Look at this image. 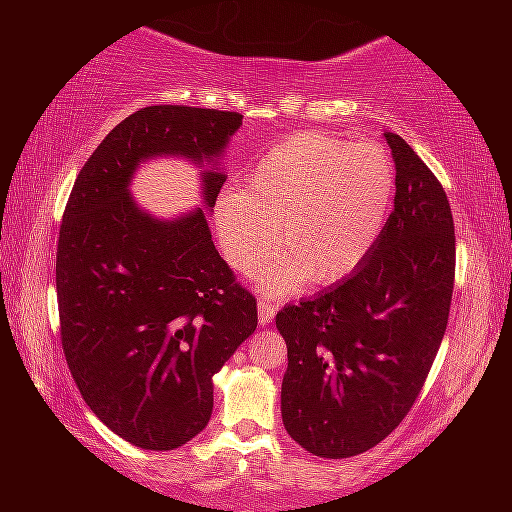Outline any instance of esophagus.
<instances>
[{"label": "esophagus", "instance_id": "esophagus-1", "mask_svg": "<svg viewBox=\"0 0 512 512\" xmlns=\"http://www.w3.org/2000/svg\"><path fill=\"white\" fill-rule=\"evenodd\" d=\"M277 310H279V303H275V300L270 298H261L258 300V321H261L263 326L270 324V321L275 319Z\"/></svg>", "mask_w": 512, "mask_h": 512}]
</instances>
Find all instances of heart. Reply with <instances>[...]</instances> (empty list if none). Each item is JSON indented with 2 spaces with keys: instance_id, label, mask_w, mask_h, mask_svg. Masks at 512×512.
Returning a JSON list of instances; mask_svg holds the SVG:
<instances>
[{
  "instance_id": "heart-1",
  "label": "heart",
  "mask_w": 512,
  "mask_h": 512,
  "mask_svg": "<svg viewBox=\"0 0 512 512\" xmlns=\"http://www.w3.org/2000/svg\"><path fill=\"white\" fill-rule=\"evenodd\" d=\"M394 193L396 170L382 146L300 132L258 160L247 188L219 195L216 235L228 263L251 272L275 244L277 226L284 254L265 265L258 284L284 296L307 277L324 284L359 268L382 233Z\"/></svg>"
}]
</instances>
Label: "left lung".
Segmentation results:
<instances>
[{
	"label": "left lung",
	"mask_w": 512,
	"mask_h": 512,
	"mask_svg": "<svg viewBox=\"0 0 512 512\" xmlns=\"http://www.w3.org/2000/svg\"><path fill=\"white\" fill-rule=\"evenodd\" d=\"M396 198L366 263L345 282L277 312L289 366L282 419L324 459L382 443L403 422L443 342L457 237L450 200L410 144L384 132Z\"/></svg>",
	"instance_id": "left-lung-1"
}]
</instances>
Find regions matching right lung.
I'll return each mask as SVG.
<instances>
[{"label":"right lung","mask_w":512,"mask_h":512,"mask_svg":"<svg viewBox=\"0 0 512 512\" xmlns=\"http://www.w3.org/2000/svg\"><path fill=\"white\" fill-rule=\"evenodd\" d=\"M237 111L156 104L116 125L81 167L60 223V342L88 408L142 450H174L205 429L212 377L256 331L254 293L212 242L207 214L156 221L128 184L151 156L216 158ZM214 207L226 174L202 172Z\"/></svg>","instance_id":"1"}]
</instances>
